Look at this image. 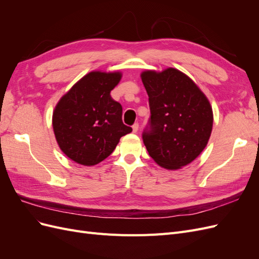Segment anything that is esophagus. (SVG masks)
Returning a JSON list of instances; mask_svg holds the SVG:
<instances>
[{
	"instance_id": "obj_1",
	"label": "esophagus",
	"mask_w": 259,
	"mask_h": 259,
	"mask_svg": "<svg viewBox=\"0 0 259 259\" xmlns=\"http://www.w3.org/2000/svg\"><path fill=\"white\" fill-rule=\"evenodd\" d=\"M138 127H139V125H138L137 123H135L134 125H133V126H132V128H133V133H137Z\"/></svg>"
}]
</instances>
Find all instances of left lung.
Returning a JSON list of instances; mask_svg holds the SVG:
<instances>
[{
	"label": "left lung",
	"instance_id": "8db88e82",
	"mask_svg": "<svg viewBox=\"0 0 259 259\" xmlns=\"http://www.w3.org/2000/svg\"><path fill=\"white\" fill-rule=\"evenodd\" d=\"M140 77L149 96L151 130L143 134L149 155L176 170L195 160L213 130V109L192 79L175 68L145 70Z\"/></svg>",
	"mask_w": 259,
	"mask_h": 259
}]
</instances>
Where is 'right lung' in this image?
Here are the masks:
<instances>
[{
    "instance_id": "add662e5",
    "label": "right lung",
    "mask_w": 259,
    "mask_h": 259,
    "mask_svg": "<svg viewBox=\"0 0 259 259\" xmlns=\"http://www.w3.org/2000/svg\"><path fill=\"white\" fill-rule=\"evenodd\" d=\"M121 79L120 71H91L55 106V138L70 160L84 166L96 165L113 152L122 136L132 132L122 122V106L110 95Z\"/></svg>"
}]
</instances>
